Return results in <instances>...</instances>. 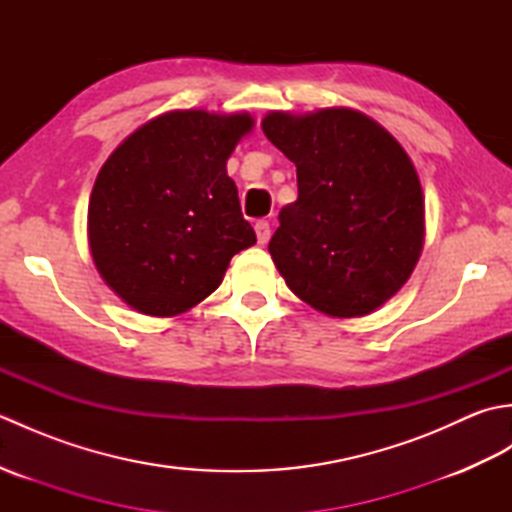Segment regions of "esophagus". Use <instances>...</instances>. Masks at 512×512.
I'll use <instances>...</instances> for the list:
<instances>
[{
    "instance_id": "34e87169",
    "label": "esophagus",
    "mask_w": 512,
    "mask_h": 512,
    "mask_svg": "<svg viewBox=\"0 0 512 512\" xmlns=\"http://www.w3.org/2000/svg\"><path fill=\"white\" fill-rule=\"evenodd\" d=\"M255 233H257V242L259 244H266L268 239H270V224L264 222V220H259L255 224Z\"/></svg>"
}]
</instances>
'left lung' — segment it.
I'll return each mask as SVG.
<instances>
[{
	"instance_id": "left-lung-1",
	"label": "left lung",
	"mask_w": 512,
	"mask_h": 512,
	"mask_svg": "<svg viewBox=\"0 0 512 512\" xmlns=\"http://www.w3.org/2000/svg\"><path fill=\"white\" fill-rule=\"evenodd\" d=\"M266 138L297 167L270 257L288 288L328 317L372 314L407 284L424 244V198L407 151L352 107L268 112Z\"/></svg>"
}]
</instances>
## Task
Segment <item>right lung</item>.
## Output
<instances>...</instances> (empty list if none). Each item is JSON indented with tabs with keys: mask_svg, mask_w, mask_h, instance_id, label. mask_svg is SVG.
<instances>
[{
	"mask_svg": "<svg viewBox=\"0 0 512 512\" xmlns=\"http://www.w3.org/2000/svg\"><path fill=\"white\" fill-rule=\"evenodd\" d=\"M255 121L246 112L173 110L129 134L105 160L88 206L94 266L147 317H178L222 284L231 257L257 242L226 160Z\"/></svg>",
	"mask_w": 512,
	"mask_h": 512,
	"instance_id": "obj_1",
	"label": "right lung"
}]
</instances>
